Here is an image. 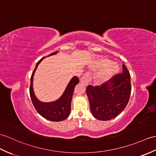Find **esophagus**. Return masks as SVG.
<instances>
[{
	"mask_svg": "<svg viewBox=\"0 0 156 156\" xmlns=\"http://www.w3.org/2000/svg\"><path fill=\"white\" fill-rule=\"evenodd\" d=\"M91 80L92 77L91 76H90V72H86V73L80 78L81 83H82L83 84H84L86 86L89 84L90 82H91Z\"/></svg>",
	"mask_w": 156,
	"mask_h": 156,
	"instance_id": "obj_1",
	"label": "esophagus"
}]
</instances>
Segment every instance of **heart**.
Listing matches in <instances>:
<instances>
[{
  "label": "heart",
  "mask_w": 156,
  "mask_h": 156,
  "mask_svg": "<svg viewBox=\"0 0 156 156\" xmlns=\"http://www.w3.org/2000/svg\"><path fill=\"white\" fill-rule=\"evenodd\" d=\"M97 66L100 69L103 70L96 77V80L98 82L106 81L112 76L116 74L119 70L118 64L112 62L111 60L108 59L100 60L97 62Z\"/></svg>",
  "instance_id": "b5f03b06"
}]
</instances>
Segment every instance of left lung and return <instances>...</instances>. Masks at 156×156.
<instances>
[{
    "mask_svg": "<svg viewBox=\"0 0 156 156\" xmlns=\"http://www.w3.org/2000/svg\"><path fill=\"white\" fill-rule=\"evenodd\" d=\"M123 72L100 86H88L90 110L95 118L107 121L115 118L127 106L131 94L130 74L124 64Z\"/></svg>",
    "mask_w": 156,
    "mask_h": 156,
    "instance_id": "obj_1",
    "label": "left lung"
}]
</instances>
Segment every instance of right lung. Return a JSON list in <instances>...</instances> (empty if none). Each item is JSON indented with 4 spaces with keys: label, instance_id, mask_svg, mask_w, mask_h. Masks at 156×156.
<instances>
[{
    "label": "right lung",
    "instance_id": "1",
    "mask_svg": "<svg viewBox=\"0 0 156 156\" xmlns=\"http://www.w3.org/2000/svg\"><path fill=\"white\" fill-rule=\"evenodd\" d=\"M58 52H52L49 54L50 56L57 54ZM46 57L42 58L36 64V67L32 72L30 78V95L32 102L36 110L38 113L41 115L43 118L52 122H60L66 119L69 116L71 108V101L72 95L74 90V88L78 84L79 79L77 76H74L68 83L64 93L58 99L51 102H42L37 99L36 97L33 90V78L35 71L41 62L42 60Z\"/></svg>",
    "mask_w": 156,
    "mask_h": 156
}]
</instances>
